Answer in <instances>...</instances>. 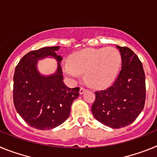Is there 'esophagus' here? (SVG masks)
I'll list each match as a JSON object with an SVG mask.
<instances>
[{
    "label": "esophagus",
    "instance_id": "1",
    "mask_svg": "<svg viewBox=\"0 0 157 157\" xmlns=\"http://www.w3.org/2000/svg\"><path fill=\"white\" fill-rule=\"evenodd\" d=\"M86 89H84V88H82V87H81V88H80V90H79V94H84V93L86 92Z\"/></svg>",
    "mask_w": 157,
    "mask_h": 157
}]
</instances>
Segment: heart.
<instances>
[{
	"label": "heart",
	"mask_w": 157,
	"mask_h": 157,
	"mask_svg": "<svg viewBox=\"0 0 157 157\" xmlns=\"http://www.w3.org/2000/svg\"><path fill=\"white\" fill-rule=\"evenodd\" d=\"M122 57L114 47L85 48L70 56L62 70L71 79H78L85 73L86 81L95 88H103L114 81L120 70Z\"/></svg>",
	"instance_id": "obj_1"
}]
</instances>
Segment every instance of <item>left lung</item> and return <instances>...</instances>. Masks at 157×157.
<instances>
[{"mask_svg":"<svg viewBox=\"0 0 157 157\" xmlns=\"http://www.w3.org/2000/svg\"><path fill=\"white\" fill-rule=\"evenodd\" d=\"M122 57V69L113 85L95 92L91 111L96 120L111 128L130 125L143 110L145 75L142 63L127 47L116 45Z\"/></svg>","mask_w":157,"mask_h":157,"instance_id":"1","label":"left lung"}]
</instances>
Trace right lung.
Instances as JSON below:
<instances>
[{
	"label": "right lung",
	"instance_id": "1",
	"mask_svg": "<svg viewBox=\"0 0 157 157\" xmlns=\"http://www.w3.org/2000/svg\"><path fill=\"white\" fill-rule=\"evenodd\" d=\"M59 46L44 47L27 53L20 59L13 77V101L19 115L30 127L48 130L58 127L68 118L79 88L71 89L63 82ZM52 57L58 62L53 74L41 75L37 69L40 59Z\"/></svg>",
	"mask_w": 157,
	"mask_h": 157
}]
</instances>
